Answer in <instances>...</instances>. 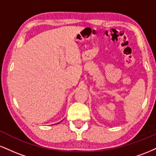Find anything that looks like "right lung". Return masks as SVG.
<instances>
[{"label": "right lung", "mask_w": 156, "mask_h": 156, "mask_svg": "<svg viewBox=\"0 0 156 156\" xmlns=\"http://www.w3.org/2000/svg\"><path fill=\"white\" fill-rule=\"evenodd\" d=\"M58 123H59V122H58Z\"/></svg>", "instance_id": "right-lung-1"}]
</instances>
